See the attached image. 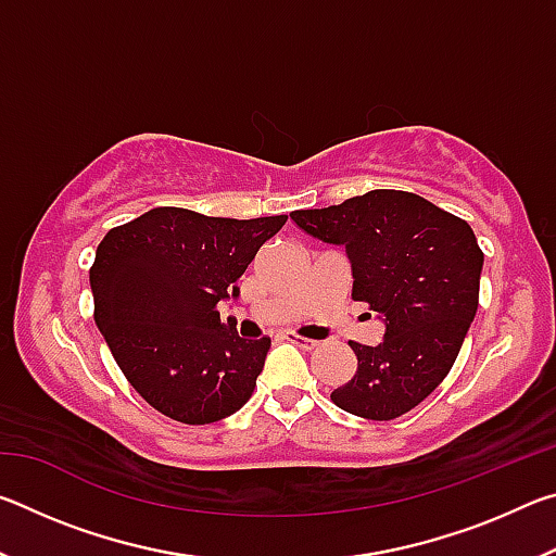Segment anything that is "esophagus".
I'll use <instances>...</instances> for the list:
<instances>
[{
	"instance_id": "1",
	"label": "esophagus",
	"mask_w": 556,
	"mask_h": 556,
	"mask_svg": "<svg viewBox=\"0 0 556 556\" xmlns=\"http://www.w3.org/2000/svg\"><path fill=\"white\" fill-rule=\"evenodd\" d=\"M285 338H287V341L294 343V345L304 348V351H312V348H316V345H318V341H314V338L299 336V333H294V331H287V333H285Z\"/></svg>"
}]
</instances>
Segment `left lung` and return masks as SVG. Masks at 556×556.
Returning a JSON list of instances; mask_svg holds the SVG:
<instances>
[{"mask_svg": "<svg viewBox=\"0 0 556 556\" xmlns=\"http://www.w3.org/2000/svg\"><path fill=\"white\" fill-rule=\"evenodd\" d=\"M291 218L314 238L343 244L353 299L384 316L378 345L348 341L357 370L331 392L333 404L372 421L402 417L454 368L476 316L483 250L473 230L421 195L390 188Z\"/></svg>", "mask_w": 556, "mask_h": 556, "instance_id": "obj_1", "label": "left lung"}]
</instances>
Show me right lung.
Masks as SVG:
<instances>
[{"label": "right lung", "mask_w": 556, "mask_h": 556, "mask_svg": "<svg viewBox=\"0 0 556 556\" xmlns=\"http://www.w3.org/2000/svg\"><path fill=\"white\" fill-rule=\"evenodd\" d=\"M285 223L164 205L98 244L92 316L127 382L164 417L211 425L252 397L271 341L240 338L218 301L238 294L235 281Z\"/></svg>", "instance_id": "1"}]
</instances>
